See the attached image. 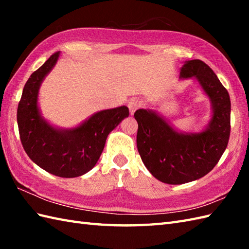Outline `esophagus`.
I'll list each match as a JSON object with an SVG mask.
<instances>
[{
	"mask_svg": "<svg viewBox=\"0 0 249 249\" xmlns=\"http://www.w3.org/2000/svg\"><path fill=\"white\" fill-rule=\"evenodd\" d=\"M141 106H142V102L140 99H131V100H129L128 108H129L130 113L133 114L136 110H138L141 107Z\"/></svg>",
	"mask_w": 249,
	"mask_h": 249,
	"instance_id": "1",
	"label": "esophagus"
}]
</instances>
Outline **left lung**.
I'll use <instances>...</instances> for the list:
<instances>
[{"mask_svg":"<svg viewBox=\"0 0 249 249\" xmlns=\"http://www.w3.org/2000/svg\"><path fill=\"white\" fill-rule=\"evenodd\" d=\"M179 76L194 77L212 102V120L205 130L182 134L150 109L137 110V147L153 177L178 185L195 181L216 166L228 145L231 103L229 93L211 68L200 60L185 62Z\"/></svg>","mask_w":249,"mask_h":249,"instance_id":"1","label":"left lung"}]
</instances>
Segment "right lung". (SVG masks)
I'll list each match as a JSON object with an SVG mask.
<instances>
[{
    "label": "right lung",
    "mask_w": 249,
    "mask_h": 249,
    "mask_svg": "<svg viewBox=\"0 0 249 249\" xmlns=\"http://www.w3.org/2000/svg\"><path fill=\"white\" fill-rule=\"evenodd\" d=\"M60 52H55L32 73L18 105L20 140L26 154L37 166L61 178H76L96 165L110 131L129 115L128 108L103 110L76 128L57 129L41 118L37 97L44 78L53 68Z\"/></svg>",
    "instance_id": "add662e5"
}]
</instances>
